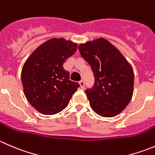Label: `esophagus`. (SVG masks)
<instances>
[{
  "instance_id": "1",
  "label": "esophagus",
  "mask_w": 155,
  "mask_h": 155,
  "mask_svg": "<svg viewBox=\"0 0 155 155\" xmlns=\"http://www.w3.org/2000/svg\"><path fill=\"white\" fill-rule=\"evenodd\" d=\"M79 85H80V87H82V88H84V87H85V82H84L83 80H80L79 82Z\"/></svg>"
}]
</instances>
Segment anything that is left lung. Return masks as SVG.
<instances>
[{
    "label": "left lung",
    "instance_id": "1",
    "mask_svg": "<svg viewBox=\"0 0 155 155\" xmlns=\"http://www.w3.org/2000/svg\"><path fill=\"white\" fill-rule=\"evenodd\" d=\"M79 49L94 75V85L85 91L91 109L103 117L121 113L134 94L131 65L118 48L102 37L82 43Z\"/></svg>",
    "mask_w": 155,
    "mask_h": 155
}]
</instances>
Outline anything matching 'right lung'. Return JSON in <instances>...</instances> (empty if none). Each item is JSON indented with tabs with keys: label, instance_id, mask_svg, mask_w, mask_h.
Masks as SVG:
<instances>
[{
	"label": "right lung",
	"instance_id": "add662e5",
	"mask_svg": "<svg viewBox=\"0 0 155 155\" xmlns=\"http://www.w3.org/2000/svg\"><path fill=\"white\" fill-rule=\"evenodd\" d=\"M76 49L77 43L52 38L38 46L25 62L21 70L25 96L40 113L60 112L79 87L78 82L70 80V73L63 68Z\"/></svg>",
	"mask_w": 155,
	"mask_h": 155
}]
</instances>
